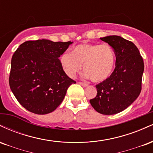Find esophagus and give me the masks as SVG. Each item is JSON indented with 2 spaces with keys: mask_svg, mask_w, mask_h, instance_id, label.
Returning <instances> with one entry per match:
<instances>
[{
  "mask_svg": "<svg viewBox=\"0 0 153 153\" xmlns=\"http://www.w3.org/2000/svg\"><path fill=\"white\" fill-rule=\"evenodd\" d=\"M79 84H80V85H81L82 86H83V87H86V86H88V83H86V82H79Z\"/></svg>",
  "mask_w": 153,
  "mask_h": 153,
  "instance_id": "esophagus-1",
  "label": "esophagus"
}]
</instances>
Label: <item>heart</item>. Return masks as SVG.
Wrapping results in <instances>:
<instances>
[{
	"mask_svg": "<svg viewBox=\"0 0 153 153\" xmlns=\"http://www.w3.org/2000/svg\"><path fill=\"white\" fill-rule=\"evenodd\" d=\"M63 71L73 78L81 71L83 65L85 76L93 82L106 80L113 72L116 63L115 51L108 44H80L71 52H64L59 57Z\"/></svg>",
	"mask_w": 153,
	"mask_h": 153,
	"instance_id": "1",
	"label": "heart"
}]
</instances>
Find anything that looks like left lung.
<instances>
[{
	"mask_svg": "<svg viewBox=\"0 0 153 153\" xmlns=\"http://www.w3.org/2000/svg\"><path fill=\"white\" fill-rule=\"evenodd\" d=\"M101 39L114 50L116 67L106 80L96 85L97 95L90 103L100 114H116L130 106L141 92L144 62L131 42L116 35Z\"/></svg>",
	"mask_w": 153,
	"mask_h": 153,
	"instance_id": "8db88e82",
	"label": "left lung"
}]
</instances>
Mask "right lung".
I'll return each instance as SVG.
<instances>
[{"instance_id": "1", "label": "right lung", "mask_w": 153, "mask_h": 153, "mask_svg": "<svg viewBox=\"0 0 153 153\" xmlns=\"http://www.w3.org/2000/svg\"><path fill=\"white\" fill-rule=\"evenodd\" d=\"M72 43L38 39L26 41L16 50L9 85L26 110L36 114L51 113L62 103L70 85L75 83L63 71L59 59Z\"/></svg>"}]
</instances>
